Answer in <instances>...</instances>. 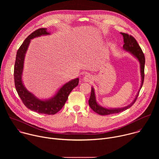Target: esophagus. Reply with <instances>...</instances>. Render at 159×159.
Listing matches in <instances>:
<instances>
[{
  "label": "esophagus",
  "instance_id": "obj_1",
  "mask_svg": "<svg viewBox=\"0 0 159 159\" xmlns=\"http://www.w3.org/2000/svg\"><path fill=\"white\" fill-rule=\"evenodd\" d=\"M83 80L85 82H91L93 80V77L90 74H86L83 77Z\"/></svg>",
  "mask_w": 159,
  "mask_h": 159
}]
</instances>
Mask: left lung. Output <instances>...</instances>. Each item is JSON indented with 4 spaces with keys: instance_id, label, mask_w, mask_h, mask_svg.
<instances>
[{
    "instance_id": "8db88e82",
    "label": "left lung",
    "mask_w": 159,
    "mask_h": 159,
    "mask_svg": "<svg viewBox=\"0 0 159 159\" xmlns=\"http://www.w3.org/2000/svg\"><path fill=\"white\" fill-rule=\"evenodd\" d=\"M120 34L123 37V42L124 44L123 46V50L130 53L133 57L137 59L139 62L140 63V75H141V85L138 91L137 95H136L133 101L128 106L123 107H118V108H109L106 107L101 106L96 100V96L95 94L94 88L93 87H91V93H90V96L89 100V104L94 112H96L98 114L100 115H108L111 114H115V113H119L123 111L126 110L127 109L129 108L136 101L137 99L140 90L143 85V80H144V69H145V56L143 53V52L139 45L136 39L131 36V35H128V34H125L123 33H120Z\"/></svg>"
}]
</instances>
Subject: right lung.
Masks as SVG:
<instances>
[{"label":"right lung","instance_id":"right-lung-1","mask_svg":"<svg viewBox=\"0 0 159 159\" xmlns=\"http://www.w3.org/2000/svg\"><path fill=\"white\" fill-rule=\"evenodd\" d=\"M47 28H40L32 33L25 40L17 52L14 65V82L16 89L22 102L31 111L45 115H55L64 106L73 89L79 84V78L66 82L51 98L42 99L37 98L26 88L22 81L25 56L31 39L41 36L50 35Z\"/></svg>","mask_w":159,"mask_h":159}]
</instances>
